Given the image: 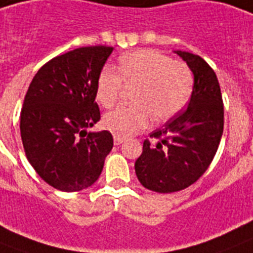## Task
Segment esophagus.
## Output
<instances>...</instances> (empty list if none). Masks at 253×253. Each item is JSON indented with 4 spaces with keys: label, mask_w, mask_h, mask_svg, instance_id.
<instances>
[{
    "label": "esophagus",
    "mask_w": 253,
    "mask_h": 253,
    "mask_svg": "<svg viewBox=\"0 0 253 253\" xmlns=\"http://www.w3.org/2000/svg\"><path fill=\"white\" fill-rule=\"evenodd\" d=\"M123 141H125V139H123V137L114 136V145H120V144H122Z\"/></svg>",
    "instance_id": "34e87169"
}]
</instances>
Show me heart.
<instances>
[{
	"label": "heart",
	"instance_id": "1",
	"mask_svg": "<svg viewBox=\"0 0 253 253\" xmlns=\"http://www.w3.org/2000/svg\"><path fill=\"white\" fill-rule=\"evenodd\" d=\"M123 82L137 84L130 107H118L103 118V126L116 136L128 137L149 126L152 117L167 120L179 113L193 91L188 65L156 50H135L122 55L118 72L105 67L96 81V100L105 108L114 105Z\"/></svg>",
	"mask_w": 253,
	"mask_h": 253
}]
</instances>
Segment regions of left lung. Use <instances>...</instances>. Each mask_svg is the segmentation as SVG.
<instances>
[{"mask_svg": "<svg viewBox=\"0 0 253 253\" xmlns=\"http://www.w3.org/2000/svg\"><path fill=\"white\" fill-rule=\"evenodd\" d=\"M185 61L194 77L188 108L145 140L135 162L144 188L173 193L188 188L206 172L217 152L224 130V107L215 72L198 55L173 51Z\"/></svg>", "mask_w": 253, "mask_h": 253, "instance_id": "8db88e82", "label": "left lung"}]
</instances>
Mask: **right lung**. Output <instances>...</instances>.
Here are the masks:
<instances>
[{
    "label": "right lung",
    "instance_id": "right-lung-1",
    "mask_svg": "<svg viewBox=\"0 0 253 253\" xmlns=\"http://www.w3.org/2000/svg\"><path fill=\"white\" fill-rule=\"evenodd\" d=\"M112 51L88 46L51 59L25 95L20 113L25 156L40 177L61 192L92 185L113 148L109 131H87L100 120L96 81Z\"/></svg>",
    "mask_w": 253,
    "mask_h": 253
}]
</instances>
